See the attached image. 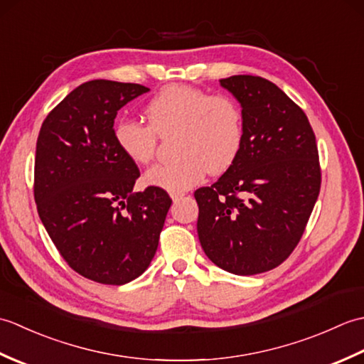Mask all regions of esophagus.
<instances>
[{
	"instance_id": "esophagus-1",
	"label": "esophagus",
	"mask_w": 364,
	"mask_h": 364,
	"mask_svg": "<svg viewBox=\"0 0 364 364\" xmlns=\"http://www.w3.org/2000/svg\"><path fill=\"white\" fill-rule=\"evenodd\" d=\"M183 196H184V194H180V192H176V194H170V197H172L173 202H178V200L183 198Z\"/></svg>"
}]
</instances>
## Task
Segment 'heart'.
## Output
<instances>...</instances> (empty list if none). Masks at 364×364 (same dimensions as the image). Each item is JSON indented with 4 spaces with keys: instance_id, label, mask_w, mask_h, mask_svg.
Segmentation results:
<instances>
[{
    "instance_id": "heart-1",
    "label": "heart",
    "mask_w": 364,
    "mask_h": 364,
    "mask_svg": "<svg viewBox=\"0 0 364 364\" xmlns=\"http://www.w3.org/2000/svg\"><path fill=\"white\" fill-rule=\"evenodd\" d=\"M149 125L122 119L114 139L119 150L134 164L154 156L158 136L176 133L173 161L151 166L144 175L146 186L167 192H184L203 180L206 172L219 175L235 164L244 142L242 109L228 95L172 84L145 106Z\"/></svg>"
}]
</instances>
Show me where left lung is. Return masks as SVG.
Instances as JSON below:
<instances>
[{
  "instance_id": "8db88e82",
  "label": "left lung",
  "mask_w": 364,
  "mask_h": 364,
  "mask_svg": "<svg viewBox=\"0 0 364 364\" xmlns=\"http://www.w3.org/2000/svg\"><path fill=\"white\" fill-rule=\"evenodd\" d=\"M241 105L235 164L196 191L197 233L215 266L236 275L277 267L299 244L321 189L318 145L305 112L259 76L220 80Z\"/></svg>"
}]
</instances>
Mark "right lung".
<instances>
[{
    "label": "right lung",
    "instance_id": "obj_1",
    "mask_svg": "<svg viewBox=\"0 0 364 364\" xmlns=\"http://www.w3.org/2000/svg\"><path fill=\"white\" fill-rule=\"evenodd\" d=\"M149 90L84 82L48 114L37 137L38 218L68 266L103 284H125L145 272L172 205L159 188L133 192L139 168L114 139L117 111Z\"/></svg>",
    "mask_w": 364,
    "mask_h": 364
}]
</instances>
